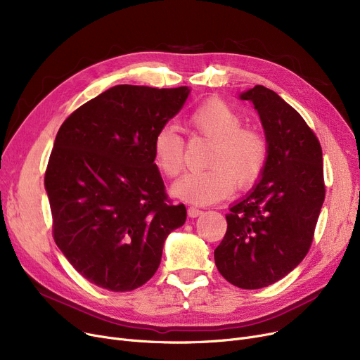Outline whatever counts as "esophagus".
I'll use <instances>...</instances> for the list:
<instances>
[{
	"instance_id": "34e87169",
	"label": "esophagus",
	"mask_w": 360,
	"mask_h": 360,
	"mask_svg": "<svg viewBox=\"0 0 360 360\" xmlns=\"http://www.w3.org/2000/svg\"><path fill=\"white\" fill-rule=\"evenodd\" d=\"M202 214V210L195 209V207H188V216L190 217H198Z\"/></svg>"
}]
</instances>
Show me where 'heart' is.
Segmentation results:
<instances>
[{"label": "heart", "instance_id": "b5f03b06", "mask_svg": "<svg viewBox=\"0 0 360 360\" xmlns=\"http://www.w3.org/2000/svg\"><path fill=\"white\" fill-rule=\"evenodd\" d=\"M197 134L213 141L207 165L201 172L185 174L170 193L191 204H213L239 190H250L262 176L269 162V143L261 131L242 127L240 113L228 102L210 98L188 117ZM153 160L167 178L184 167V140L174 127L158 129L151 144Z\"/></svg>", "mask_w": 360, "mask_h": 360}]
</instances>
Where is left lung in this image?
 Instances as JSON below:
<instances>
[{"mask_svg":"<svg viewBox=\"0 0 360 360\" xmlns=\"http://www.w3.org/2000/svg\"><path fill=\"white\" fill-rule=\"evenodd\" d=\"M257 109L269 143L259 182L226 214L214 250L220 274L240 289L273 285L308 254L326 198L323 150L305 120L264 86L240 93Z\"/></svg>","mask_w":360,"mask_h":360,"instance_id":"obj_1","label":"left lung"}]
</instances>
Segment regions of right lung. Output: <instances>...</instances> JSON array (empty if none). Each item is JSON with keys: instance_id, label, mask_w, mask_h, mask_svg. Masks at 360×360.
I'll list each match as a JSON object with an SVG mask.
<instances>
[{"instance_id": "obj_1", "label": "right lung", "mask_w": 360, "mask_h": 360, "mask_svg": "<svg viewBox=\"0 0 360 360\" xmlns=\"http://www.w3.org/2000/svg\"><path fill=\"white\" fill-rule=\"evenodd\" d=\"M190 89L120 84L75 109L45 172L55 243L84 278L112 292L148 281L186 209L167 198L153 160L158 129Z\"/></svg>"}]
</instances>
